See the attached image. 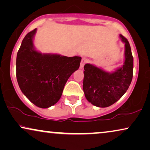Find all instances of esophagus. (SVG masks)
I'll return each mask as SVG.
<instances>
[{"label":"esophagus","mask_w":150,"mask_h":150,"mask_svg":"<svg viewBox=\"0 0 150 150\" xmlns=\"http://www.w3.org/2000/svg\"><path fill=\"white\" fill-rule=\"evenodd\" d=\"M88 62V59L86 57H83L81 60V63H80V69H82L83 68V66H84Z\"/></svg>","instance_id":"esophagus-1"}]
</instances>
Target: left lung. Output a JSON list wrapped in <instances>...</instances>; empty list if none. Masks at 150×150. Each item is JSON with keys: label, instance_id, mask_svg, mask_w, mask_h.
<instances>
[{"label": "left lung", "instance_id": "1", "mask_svg": "<svg viewBox=\"0 0 150 150\" xmlns=\"http://www.w3.org/2000/svg\"><path fill=\"white\" fill-rule=\"evenodd\" d=\"M125 43V61L122 67L112 73L91 64L84 66L83 90L90 103L100 108L108 107L125 93L133 77V56L129 42L119 35Z\"/></svg>", "mask_w": 150, "mask_h": 150}]
</instances>
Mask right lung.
I'll return each instance as SVG.
<instances>
[{
  "label": "right lung",
  "mask_w": 150,
  "mask_h": 150,
  "mask_svg": "<svg viewBox=\"0 0 150 150\" xmlns=\"http://www.w3.org/2000/svg\"><path fill=\"white\" fill-rule=\"evenodd\" d=\"M36 29L24 38L16 57V78L21 91L39 108H47L60 99L68 79L79 69L81 57L42 54L35 49Z\"/></svg>",
  "instance_id": "add662e5"
}]
</instances>
